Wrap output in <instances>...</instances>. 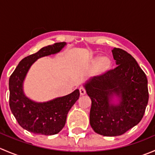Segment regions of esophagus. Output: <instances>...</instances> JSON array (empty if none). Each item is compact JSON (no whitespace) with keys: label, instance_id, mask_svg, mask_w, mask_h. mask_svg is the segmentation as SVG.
Segmentation results:
<instances>
[{"label":"esophagus","instance_id":"esophagus-1","mask_svg":"<svg viewBox=\"0 0 155 155\" xmlns=\"http://www.w3.org/2000/svg\"><path fill=\"white\" fill-rule=\"evenodd\" d=\"M79 92H80L81 95H84L86 93V90H85V88L84 87H79Z\"/></svg>","mask_w":155,"mask_h":155}]
</instances>
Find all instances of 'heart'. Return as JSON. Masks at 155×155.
<instances>
[{
  "mask_svg": "<svg viewBox=\"0 0 155 155\" xmlns=\"http://www.w3.org/2000/svg\"><path fill=\"white\" fill-rule=\"evenodd\" d=\"M101 61V67L103 68H108L110 66V61L108 58H104L102 60L101 58H97L96 61V63Z\"/></svg>",
  "mask_w": 155,
  "mask_h": 155,
  "instance_id": "heart-1",
  "label": "heart"
}]
</instances>
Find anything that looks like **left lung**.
<instances>
[{
	"label": "left lung",
	"mask_w": 155,
	"mask_h": 155,
	"mask_svg": "<svg viewBox=\"0 0 155 155\" xmlns=\"http://www.w3.org/2000/svg\"><path fill=\"white\" fill-rule=\"evenodd\" d=\"M116 68L85 85L91 99L90 124L98 134L116 137L140 123L148 102V80L131 54L119 48L112 50ZM113 95L120 98L110 103Z\"/></svg>",
	"instance_id": "obj_1"
}]
</instances>
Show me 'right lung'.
I'll return each mask as SVG.
<instances>
[{"instance_id": "obj_1", "label": "right lung", "mask_w": 155, "mask_h": 155, "mask_svg": "<svg viewBox=\"0 0 155 155\" xmlns=\"http://www.w3.org/2000/svg\"><path fill=\"white\" fill-rule=\"evenodd\" d=\"M66 43H56L45 46L37 52L23 58L9 79L10 107L19 125L35 134L54 135L65 125L67 115L79 97L76 89L70 94L46 103H36L28 98L23 92V81L30 67L38 58L55 54Z\"/></svg>"}]
</instances>
